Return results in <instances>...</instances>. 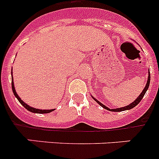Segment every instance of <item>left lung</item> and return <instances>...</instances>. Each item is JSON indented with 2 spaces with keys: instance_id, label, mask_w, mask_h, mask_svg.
Masks as SVG:
<instances>
[{
  "instance_id": "left-lung-1",
  "label": "left lung",
  "mask_w": 159,
  "mask_h": 159,
  "mask_svg": "<svg viewBox=\"0 0 159 159\" xmlns=\"http://www.w3.org/2000/svg\"><path fill=\"white\" fill-rule=\"evenodd\" d=\"M149 82H150V73H149V76H148V81H147V83H146V85H145V87H144V90H143V91H142V92L140 93V95H139V96H138L137 98H136V100H135V101L132 102V103H131V104H129V105H127V106H126V107H122V108H117V109H109L108 107L105 106V105H104V104H101V103H100V101H98V100H96V99H95V98L93 97V96H92V98H93V99H94V100H95V101L97 102L98 104H100V106L103 107L104 109H107V110L112 111V112H122V111L129 110V109H133L134 107L136 106V105H137V104H139V103H140V100H142L143 97H144V94H145V92H146L147 90H148V88H149Z\"/></svg>"
}]
</instances>
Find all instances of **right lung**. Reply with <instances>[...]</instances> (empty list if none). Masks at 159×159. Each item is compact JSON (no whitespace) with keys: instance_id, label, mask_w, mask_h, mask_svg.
Returning <instances> with one entry per match:
<instances>
[{"instance_id":"right-lung-1","label":"right lung","mask_w":159,"mask_h":159,"mask_svg":"<svg viewBox=\"0 0 159 159\" xmlns=\"http://www.w3.org/2000/svg\"><path fill=\"white\" fill-rule=\"evenodd\" d=\"M11 76H12V72H11ZM11 85H12V91H13V93H14V95H15V96L18 99V100L20 102V104H21L26 109H28V111H30V112H32V113H48L55 110V109H35V108L29 106V105L25 104V103H24V102L20 98H19V96L16 93V91H15V85H14V82H13V77H12V82H11Z\"/></svg>"}]
</instances>
